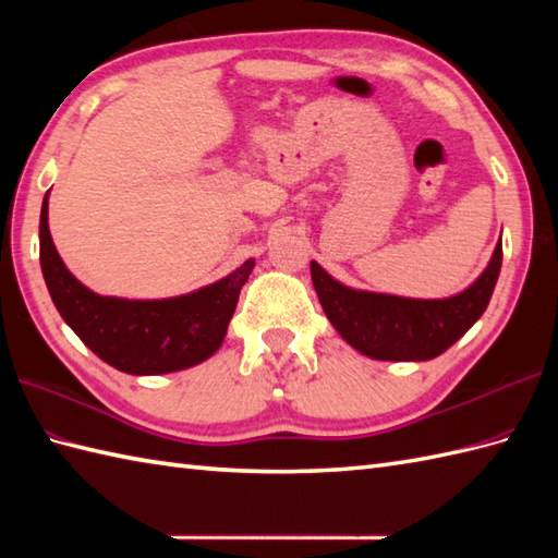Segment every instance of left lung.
Masks as SVG:
<instances>
[{"instance_id": "left-lung-1", "label": "left lung", "mask_w": 558, "mask_h": 558, "mask_svg": "<svg viewBox=\"0 0 558 558\" xmlns=\"http://www.w3.org/2000/svg\"><path fill=\"white\" fill-rule=\"evenodd\" d=\"M496 244L489 266L472 286L448 300H410L345 288L312 260V280L328 322L354 350L372 360L424 362L446 352L487 310L501 270Z\"/></svg>"}]
</instances>
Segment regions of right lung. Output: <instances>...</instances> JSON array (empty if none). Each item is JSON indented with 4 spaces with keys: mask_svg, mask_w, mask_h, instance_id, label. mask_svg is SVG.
Segmentation results:
<instances>
[{
    "mask_svg": "<svg viewBox=\"0 0 558 558\" xmlns=\"http://www.w3.org/2000/svg\"><path fill=\"white\" fill-rule=\"evenodd\" d=\"M40 268L57 312L102 362L126 374L150 376L186 369L220 348L254 258H246L228 278L182 298H100L81 286L59 258L47 228L45 196Z\"/></svg>",
    "mask_w": 558,
    "mask_h": 558,
    "instance_id": "right-lung-1",
    "label": "right lung"
}]
</instances>
